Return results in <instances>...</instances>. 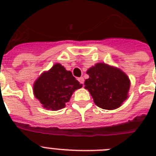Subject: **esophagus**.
I'll list each match as a JSON object with an SVG mask.
<instances>
[{"label":"esophagus","mask_w":156,"mask_h":156,"mask_svg":"<svg viewBox=\"0 0 156 156\" xmlns=\"http://www.w3.org/2000/svg\"><path fill=\"white\" fill-rule=\"evenodd\" d=\"M78 80L79 81V83H80L81 84H84V78H83V77H81V78H78Z\"/></svg>","instance_id":"1"}]
</instances>
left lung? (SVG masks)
I'll use <instances>...</instances> for the list:
<instances>
[{"instance_id": "8db88e82", "label": "left lung", "mask_w": 156, "mask_h": 156, "mask_svg": "<svg viewBox=\"0 0 156 156\" xmlns=\"http://www.w3.org/2000/svg\"><path fill=\"white\" fill-rule=\"evenodd\" d=\"M89 78L84 85L95 104L103 109L112 110L121 106L128 98L130 81L120 69L97 63L87 71Z\"/></svg>"}]
</instances>
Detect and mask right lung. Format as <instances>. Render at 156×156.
<instances>
[{"mask_svg":"<svg viewBox=\"0 0 156 156\" xmlns=\"http://www.w3.org/2000/svg\"><path fill=\"white\" fill-rule=\"evenodd\" d=\"M82 87L70 71L57 63L37 78L33 91L44 108L56 111L65 108L74 90Z\"/></svg>","mask_w":156,"mask_h":156,"instance_id":"1","label":"right lung"}]
</instances>
